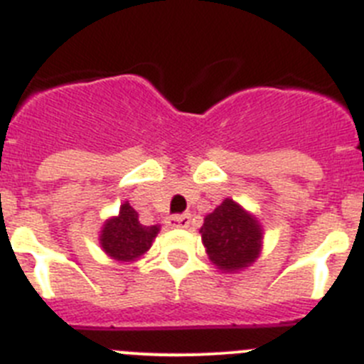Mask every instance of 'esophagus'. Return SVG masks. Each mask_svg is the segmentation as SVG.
Here are the masks:
<instances>
[{
    "label": "esophagus",
    "mask_w": 364,
    "mask_h": 364,
    "mask_svg": "<svg viewBox=\"0 0 364 364\" xmlns=\"http://www.w3.org/2000/svg\"><path fill=\"white\" fill-rule=\"evenodd\" d=\"M167 224L171 228H189V224H191V215H173V217L167 218Z\"/></svg>",
    "instance_id": "34e87169"
}]
</instances>
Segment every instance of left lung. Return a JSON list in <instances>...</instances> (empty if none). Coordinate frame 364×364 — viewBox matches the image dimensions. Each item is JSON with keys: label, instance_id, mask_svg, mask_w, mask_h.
Masks as SVG:
<instances>
[{"label": "left lung", "instance_id": "8db88e82", "mask_svg": "<svg viewBox=\"0 0 364 364\" xmlns=\"http://www.w3.org/2000/svg\"><path fill=\"white\" fill-rule=\"evenodd\" d=\"M200 233L208 257L222 272L233 273L252 266L262 246L260 222L231 198L204 218Z\"/></svg>", "mask_w": 364, "mask_h": 364}]
</instances>
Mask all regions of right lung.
<instances>
[{
	"label": "right lung",
	"instance_id": "1",
	"mask_svg": "<svg viewBox=\"0 0 364 364\" xmlns=\"http://www.w3.org/2000/svg\"><path fill=\"white\" fill-rule=\"evenodd\" d=\"M160 226H144L129 202L120 205L118 217L105 220L100 231V246L111 259L131 262L142 257L159 235Z\"/></svg>",
	"mask_w": 364,
	"mask_h": 364
}]
</instances>
